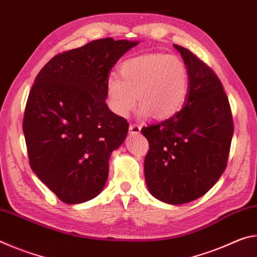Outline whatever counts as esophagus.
I'll list each match as a JSON object with an SVG mask.
<instances>
[{"label":"esophagus","instance_id":"1","mask_svg":"<svg viewBox=\"0 0 257 257\" xmlns=\"http://www.w3.org/2000/svg\"><path fill=\"white\" fill-rule=\"evenodd\" d=\"M129 133L133 134V135H137L141 133V125L138 124H135V123H132L129 125Z\"/></svg>","mask_w":257,"mask_h":257}]
</instances>
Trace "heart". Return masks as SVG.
Listing matches in <instances>:
<instances>
[{
  "mask_svg": "<svg viewBox=\"0 0 257 257\" xmlns=\"http://www.w3.org/2000/svg\"><path fill=\"white\" fill-rule=\"evenodd\" d=\"M119 75L106 79L107 105L119 116H127L137 98L142 115L170 118L188 94V70L176 55L146 53L129 58L121 63Z\"/></svg>",
  "mask_w": 257,
  "mask_h": 257,
  "instance_id": "obj_1",
  "label": "heart"
}]
</instances>
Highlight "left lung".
<instances>
[{"label": "left lung", "mask_w": 257, "mask_h": 257, "mask_svg": "<svg viewBox=\"0 0 257 257\" xmlns=\"http://www.w3.org/2000/svg\"><path fill=\"white\" fill-rule=\"evenodd\" d=\"M188 70L184 107L171 118L142 129L150 150L144 171L155 198L178 205L206 194L222 176L233 135L230 104L212 69L185 47L173 44Z\"/></svg>", "instance_id": "obj_1"}]
</instances>
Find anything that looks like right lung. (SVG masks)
Returning <instances> with one entry per match:
<instances>
[{
	"instance_id": "right-lung-1",
	"label": "right lung",
	"mask_w": 257,
	"mask_h": 257,
	"mask_svg": "<svg viewBox=\"0 0 257 257\" xmlns=\"http://www.w3.org/2000/svg\"><path fill=\"white\" fill-rule=\"evenodd\" d=\"M138 42L102 38L55 55L38 73L25 108L29 164L67 204L101 193L108 160L129 124L107 107L108 71Z\"/></svg>"
}]
</instances>
